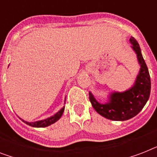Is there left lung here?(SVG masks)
I'll return each mask as SVG.
<instances>
[{"label": "left lung", "mask_w": 157, "mask_h": 157, "mask_svg": "<svg viewBox=\"0 0 157 157\" xmlns=\"http://www.w3.org/2000/svg\"><path fill=\"white\" fill-rule=\"evenodd\" d=\"M132 48L136 52L140 69L135 84L123 92H112L107 102L100 103L90 92V101L93 107L100 115L113 121H125L140 113L147 103L151 92V79L141 49L135 38L130 39Z\"/></svg>", "instance_id": "1"}]
</instances>
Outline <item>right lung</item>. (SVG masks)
<instances>
[{
	"instance_id": "right-lung-1",
	"label": "right lung",
	"mask_w": 157,
	"mask_h": 157,
	"mask_svg": "<svg viewBox=\"0 0 157 157\" xmlns=\"http://www.w3.org/2000/svg\"><path fill=\"white\" fill-rule=\"evenodd\" d=\"M65 101H66V98H65ZM65 101H64V103H65ZM63 111H64V106H63V108H61V109L57 112L56 114H55L54 115L51 116L50 118L43 119V120L36 121V122H31V123L26 122V121L21 119V118H20V119H21L22 122H24V123H26V124L29 125V126H30V127H48V126H50V125L53 124V123H55L56 122H57V121L61 118V116H62V114H63Z\"/></svg>"
}]
</instances>
